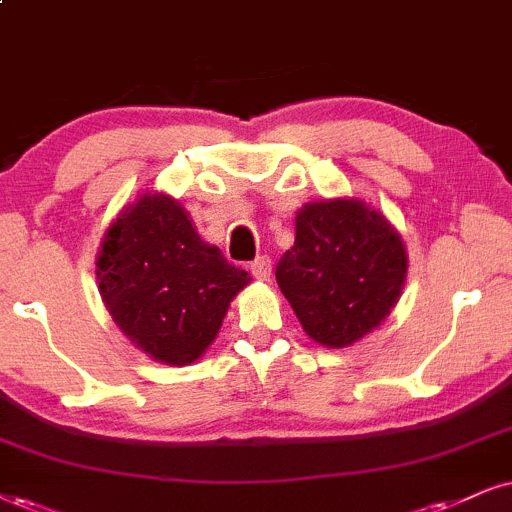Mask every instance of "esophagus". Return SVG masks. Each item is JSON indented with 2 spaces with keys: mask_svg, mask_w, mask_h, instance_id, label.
I'll list each match as a JSON object with an SVG mask.
<instances>
[{
  "mask_svg": "<svg viewBox=\"0 0 512 512\" xmlns=\"http://www.w3.org/2000/svg\"><path fill=\"white\" fill-rule=\"evenodd\" d=\"M249 270L258 282H268L270 275H273V263H270L268 256H258L256 261L249 266Z\"/></svg>",
  "mask_w": 512,
  "mask_h": 512,
  "instance_id": "34e87169",
  "label": "esophagus"
}]
</instances>
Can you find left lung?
Listing matches in <instances>:
<instances>
[{
  "mask_svg": "<svg viewBox=\"0 0 512 512\" xmlns=\"http://www.w3.org/2000/svg\"><path fill=\"white\" fill-rule=\"evenodd\" d=\"M294 246L277 263L280 292L313 342L346 349L399 304L406 246L382 211L356 197L308 201L296 211Z\"/></svg>",
  "mask_w": 512,
  "mask_h": 512,
  "instance_id": "8db88e82",
  "label": "left lung"
}]
</instances>
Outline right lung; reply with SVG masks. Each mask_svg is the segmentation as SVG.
<instances>
[{
  "label": "right lung",
  "instance_id": "obj_1",
  "mask_svg": "<svg viewBox=\"0 0 512 512\" xmlns=\"http://www.w3.org/2000/svg\"><path fill=\"white\" fill-rule=\"evenodd\" d=\"M97 282L118 330L180 368L204 356L251 275L199 237L178 199L147 189L104 232Z\"/></svg>",
  "mask_w": 512,
  "mask_h": 512
}]
</instances>
